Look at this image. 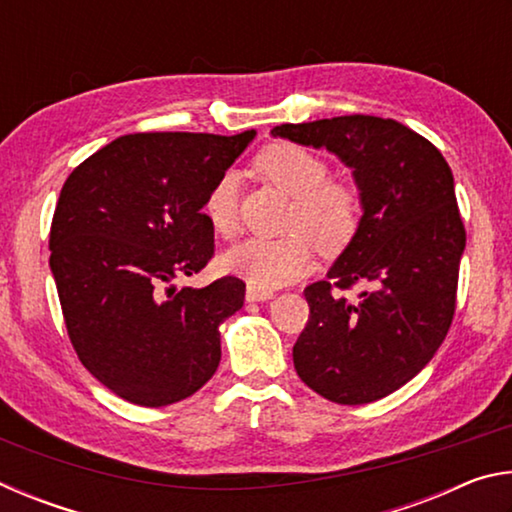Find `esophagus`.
Here are the masks:
<instances>
[{
    "label": "esophagus",
    "mask_w": 512,
    "mask_h": 512,
    "mask_svg": "<svg viewBox=\"0 0 512 512\" xmlns=\"http://www.w3.org/2000/svg\"><path fill=\"white\" fill-rule=\"evenodd\" d=\"M271 298H273V291L253 287V284H248V287H246V300L248 302H264V300H271Z\"/></svg>",
    "instance_id": "obj_1"
}]
</instances>
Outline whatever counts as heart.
<instances>
[{"label":"heart","mask_w":512,"mask_h":512,"mask_svg":"<svg viewBox=\"0 0 512 512\" xmlns=\"http://www.w3.org/2000/svg\"><path fill=\"white\" fill-rule=\"evenodd\" d=\"M255 173L266 185L293 198L289 230L284 239H248L228 250L223 268L259 289L284 287L309 271L314 248L336 255L350 244L359 228V198L345 183L329 180V164L300 144L277 142L255 158ZM210 228L223 239L239 230V185L225 173L205 198Z\"/></svg>","instance_id":"heart-1"}]
</instances>
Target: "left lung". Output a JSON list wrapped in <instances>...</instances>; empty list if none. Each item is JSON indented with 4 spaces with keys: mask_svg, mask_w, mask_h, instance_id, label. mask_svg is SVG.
<instances>
[{
    "mask_svg": "<svg viewBox=\"0 0 512 512\" xmlns=\"http://www.w3.org/2000/svg\"><path fill=\"white\" fill-rule=\"evenodd\" d=\"M273 137L334 153L359 189V228L309 284V323L293 345L305 384L336 404L391 395L433 359L456 307L465 228L443 153L395 119L348 115L282 124ZM369 289L348 303L331 284Z\"/></svg>",
    "mask_w": 512,
    "mask_h": 512,
    "instance_id": "obj_1",
    "label": "left lung"
}]
</instances>
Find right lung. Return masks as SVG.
<instances>
[{
  "instance_id": "obj_1",
  "label": "right lung",
  "mask_w": 512,
  "mask_h": 512,
  "mask_svg": "<svg viewBox=\"0 0 512 512\" xmlns=\"http://www.w3.org/2000/svg\"><path fill=\"white\" fill-rule=\"evenodd\" d=\"M255 135H124L60 189L49 266L67 334L83 366L126 402H180L219 368V327L244 307L246 284L173 280L212 259L207 192Z\"/></svg>"
}]
</instances>
